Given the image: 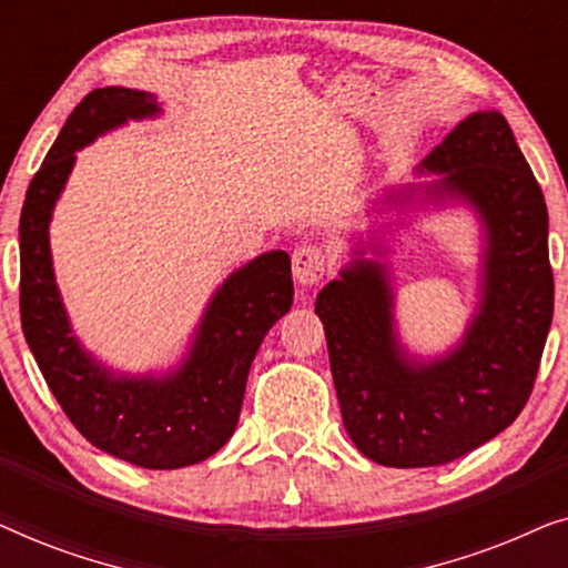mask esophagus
Masks as SVG:
<instances>
[{
	"label": "esophagus",
	"instance_id": "1",
	"mask_svg": "<svg viewBox=\"0 0 568 568\" xmlns=\"http://www.w3.org/2000/svg\"><path fill=\"white\" fill-rule=\"evenodd\" d=\"M292 274L297 286H313L325 276V255L321 247L302 245L292 255Z\"/></svg>",
	"mask_w": 568,
	"mask_h": 568
}]
</instances>
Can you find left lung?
Returning <instances> with one entry per match:
<instances>
[{
  "label": "left lung",
  "instance_id": "left-lung-1",
  "mask_svg": "<svg viewBox=\"0 0 568 568\" xmlns=\"http://www.w3.org/2000/svg\"><path fill=\"white\" fill-rule=\"evenodd\" d=\"M414 173L434 178L372 201V214L395 220L352 235V261L315 300L346 434L387 468L445 465L507 429L530 398L554 321L546 199L507 119L470 113ZM449 203L481 224L477 307L447 353L422 357L399 341L384 235Z\"/></svg>",
  "mask_w": 568,
  "mask_h": 568
}]
</instances>
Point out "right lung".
Here are the masks:
<instances>
[{"label": "right lung", "mask_w": 568, "mask_h": 568, "mask_svg": "<svg viewBox=\"0 0 568 568\" xmlns=\"http://www.w3.org/2000/svg\"><path fill=\"white\" fill-rule=\"evenodd\" d=\"M158 115V95L131 88L92 90L69 115L22 204L20 315L53 398L82 437L139 468L175 470L227 445L255 352L271 325L290 313L294 284L284 251L261 253L232 271L209 297L185 354L168 369L121 372L84 348L53 274V206L82 146Z\"/></svg>", "instance_id": "obj_1"}]
</instances>
